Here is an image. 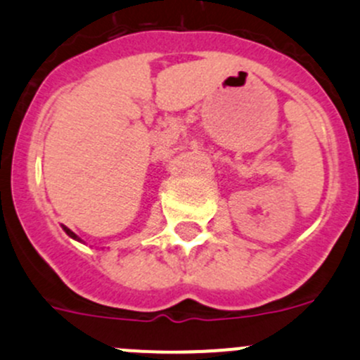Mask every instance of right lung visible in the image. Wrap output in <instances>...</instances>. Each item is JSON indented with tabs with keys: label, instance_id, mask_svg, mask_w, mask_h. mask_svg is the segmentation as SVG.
<instances>
[{
	"label": "right lung",
	"instance_id": "1",
	"mask_svg": "<svg viewBox=\"0 0 360 360\" xmlns=\"http://www.w3.org/2000/svg\"><path fill=\"white\" fill-rule=\"evenodd\" d=\"M64 231H66V233L69 235V237H71V238H76V240H78V237H76V235L75 233H72V231L71 230H69V228H66V226H64Z\"/></svg>",
	"mask_w": 360,
	"mask_h": 360
}]
</instances>
